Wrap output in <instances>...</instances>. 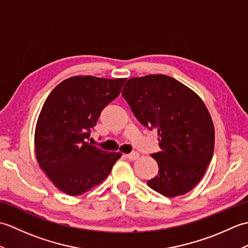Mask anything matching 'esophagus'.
I'll list each match as a JSON object with an SVG mask.
<instances>
[{"mask_svg":"<svg viewBox=\"0 0 248 248\" xmlns=\"http://www.w3.org/2000/svg\"><path fill=\"white\" fill-rule=\"evenodd\" d=\"M125 156H127L129 160H131V161H134V160L138 159V157L140 156V155L138 154V152H132V154H129V155H127Z\"/></svg>","mask_w":248,"mask_h":248,"instance_id":"esophagus-1","label":"esophagus"}]
</instances>
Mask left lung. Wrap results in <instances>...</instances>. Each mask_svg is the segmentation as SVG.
Returning <instances> with one entry per match:
<instances>
[{
	"label": "left lung",
	"mask_w": 248,
	"mask_h": 248,
	"mask_svg": "<svg viewBox=\"0 0 248 248\" xmlns=\"http://www.w3.org/2000/svg\"><path fill=\"white\" fill-rule=\"evenodd\" d=\"M123 97L140 123L159 134L160 151L151 156L159 172L148 186L167 197L196 186L212 160L214 127L207 108L176 78L149 75L130 78Z\"/></svg>",
	"instance_id": "1"
}]
</instances>
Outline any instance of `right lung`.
<instances>
[{
	"instance_id": "obj_1",
	"label": "right lung",
	"mask_w": 248,
	"mask_h": 248,
	"mask_svg": "<svg viewBox=\"0 0 248 248\" xmlns=\"http://www.w3.org/2000/svg\"><path fill=\"white\" fill-rule=\"evenodd\" d=\"M125 78L73 77L41 108L35 130L37 161L54 186L78 196L101 183L121 156L88 143L102 109L119 96Z\"/></svg>"
}]
</instances>
